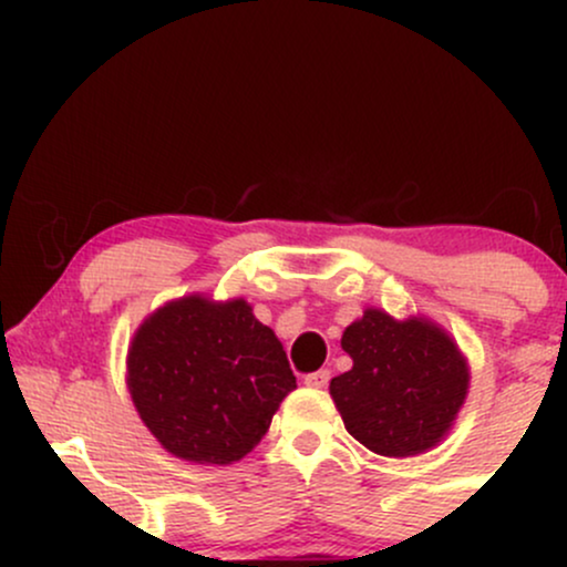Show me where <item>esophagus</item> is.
Returning <instances> with one entry per match:
<instances>
[{
  "label": "esophagus",
  "mask_w": 567,
  "mask_h": 567,
  "mask_svg": "<svg viewBox=\"0 0 567 567\" xmlns=\"http://www.w3.org/2000/svg\"><path fill=\"white\" fill-rule=\"evenodd\" d=\"M328 381H330V370H315V373H309L303 379V383L306 386H311V389H324L328 386Z\"/></svg>",
  "instance_id": "1"
}]
</instances>
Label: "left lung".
I'll return each mask as SVG.
<instances>
[{
  "mask_svg": "<svg viewBox=\"0 0 567 567\" xmlns=\"http://www.w3.org/2000/svg\"><path fill=\"white\" fill-rule=\"evenodd\" d=\"M341 347L354 365L330 381V396L368 451L408 458L451 432L470 392V365L445 330L424 317L394 320L365 309Z\"/></svg>",
  "mask_w": 567,
  "mask_h": 567,
  "instance_id": "left-lung-1",
  "label": "left lung"
}]
</instances>
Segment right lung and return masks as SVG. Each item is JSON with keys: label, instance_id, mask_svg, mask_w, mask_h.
<instances>
[{"label": "right lung", "instance_id": "1", "mask_svg": "<svg viewBox=\"0 0 567 567\" xmlns=\"http://www.w3.org/2000/svg\"><path fill=\"white\" fill-rule=\"evenodd\" d=\"M127 389L167 453L226 466L261 442L296 375L275 330L243 298L184 296L135 330Z\"/></svg>", "mask_w": 567, "mask_h": 567}]
</instances>
